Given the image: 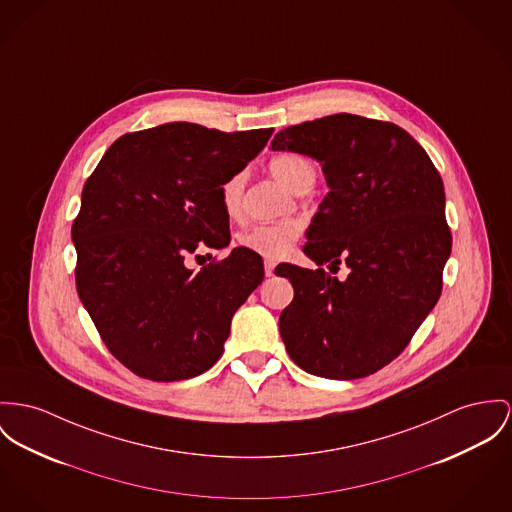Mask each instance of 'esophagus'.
<instances>
[{"instance_id":"1","label":"esophagus","mask_w":512,"mask_h":512,"mask_svg":"<svg viewBox=\"0 0 512 512\" xmlns=\"http://www.w3.org/2000/svg\"><path fill=\"white\" fill-rule=\"evenodd\" d=\"M275 267V261H269V259H267V261H265V275L273 276V273H275Z\"/></svg>"}]
</instances>
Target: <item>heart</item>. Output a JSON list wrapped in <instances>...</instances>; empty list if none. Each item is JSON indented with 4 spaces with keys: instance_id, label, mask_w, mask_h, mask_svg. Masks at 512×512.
Listing matches in <instances>:
<instances>
[{
    "instance_id": "1",
    "label": "heart",
    "mask_w": 512,
    "mask_h": 512,
    "mask_svg": "<svg viewBox=\"0 0 512 512\" xmlns=\"http://www.w3.org/2000/svg\"><path fill=\"white\" fill-rule=\"evenodd\" d=\"M271 173L276 179L296 191L302 183L314 181L315 169L310 159L298 154H278L269 163ZM245 187V175L234 173L228 177L220 187V202L228 218H236L241 210V195ZM302 236V222L300 220H280L273 224H259L243 234H239V245L265 257V259H284L292 253L298 237Z\"/></svg>"
}]
</instances>
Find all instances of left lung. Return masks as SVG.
Instances as JSON below:
<instances>
[{
    "label": "left lung",
    "mask_w": 512,
    "mask_h": 512,
    "mask_svg": "<svg viewBox=\"0 0 512 512\" xmlns=\"http://www.w3.org/2000/svg\"><path fill=\"white\" fill-rule=\"evenodd\" d=\"M271 150L317 159L329 187L306 230L304 253L317 269H275L294 286L278 319L286 351L321 378L370 376L407 347L440 298L452 249L442 179L403 128L349 113L284 128ZM341 262L345 281L332 276Z\"/></svg>",
    "instance_id": "left-lung-1"
}]
</instances>
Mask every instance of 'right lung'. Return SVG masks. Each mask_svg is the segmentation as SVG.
<instances>
[{
  "mask_svg": "<svg viewBox=\"0 0 512 512\" xmlns=\"http://www.w3.org/2000/svg\"><path fill=\"white\" fill-rule=\"evenodd\" d=\"M271 134L161 124L120 136L85 181L72 226L79 300L134 374L189 380L224 353L232 317L263 282V259L236 247L200 273L185 261L230 245L220 187Z\"/></svg>",
  "mask_w": 512,
  "mask_h": 512,
  "instance_id": "obj_1",
  "label": "right lung"
}]
</instances>
